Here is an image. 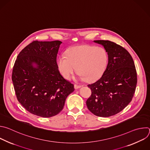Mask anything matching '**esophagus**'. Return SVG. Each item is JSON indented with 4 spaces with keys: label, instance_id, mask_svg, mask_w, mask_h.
I'll return each mask as SVG.
<instances>
[{
    "label": "esophagus",
    "instance_id": "esophagus-1",
    "mask_svg": "<svg viewBox=\"0 0 150 150\" xmlns=\"http://www.w3.org/2000/svg\"><path fill=\"white\" fill-rule=\"evenodd\" d=\"M81 86L80 85H77V84H74V88L76 89H77V88H80Z\"/></svg>",
    "mask_w": 150,
    "mask_h": 150
}]
</instances>
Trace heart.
I'll return each mask as SVG.
<instances>
[{"label":"heart","instance_id":"obj_1","mask_svg":"<svg viewBox=\"0 0 150 150\" xmlns=\"http://www.w3.org/2000/svg\"><path fill=\"white\" fill-rule=\"evenodd\" d=\"M58 67L62 75L69 80L76 73L81 80L93 82L104 74L108 63V54L102 47L88 45L76 46L58 59Z\"/></svg>","mask_w":150,"mask_h":150}]
</instances>
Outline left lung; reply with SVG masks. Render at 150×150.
<instances>
[{
    "label": "left lung",
    "instance_id": "obj_1",
    "mask_svg": "<svg viewBox=\"0 0 150 150\" xmlns=\"http://www.w3.org/2000/svg\"><path fill=\"white\" fill-rule=\"evenodd\" d=\"M108 54L107 68L96 82L88 84L92 95L86 101L88 109L95 115L109 117L122 111L132 100L137 75L133 59L122 46L108 40H96Z\"/></svg>",
    "mask_w": 150,
    "mask_h": 150
}]
</instances>
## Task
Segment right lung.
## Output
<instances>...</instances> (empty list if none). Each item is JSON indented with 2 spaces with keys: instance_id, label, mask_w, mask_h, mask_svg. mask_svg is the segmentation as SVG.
<instances>
[{
  "instance_id": "add662e5",
  "label": "right lung",
  "mask_w": 150,
  "mask_h": 150,
  "mask_svg": "<svg viewBox=\"0 0 150 150\" xmlns=\"http://www.w3.org/2000/svg\"><path fill=\"white\" fill-rule=\"evenodd\" d=\"M59 41H34L18 54L12 80L19 102L28 112L43 117L60 112L74 85L59 73L57 55Z\"/></svg>"
}]
</instances>
